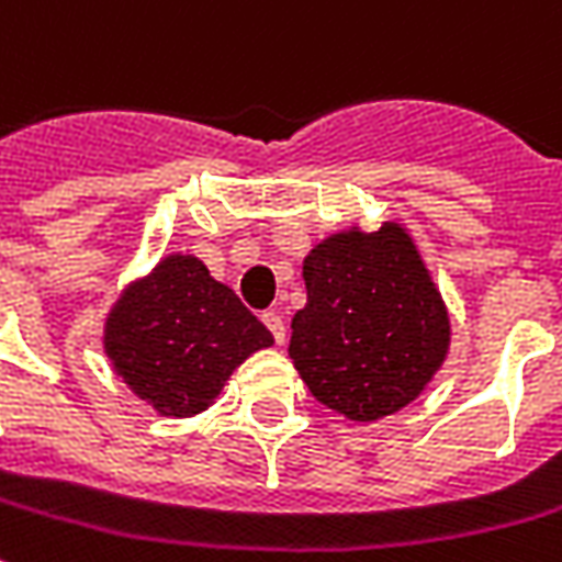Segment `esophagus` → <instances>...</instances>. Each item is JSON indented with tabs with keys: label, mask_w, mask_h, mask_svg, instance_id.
Instances as JSON below:
<instances>
[{
	"label": "esophagus",
	"mask_w": 562,
	"mask_h": 562,
	"mask_svg": "<svg viewBox=\"0 0 562 562\" xmlns=\"http://www.w3.org/2000/svg\"><path fill=\"white\" fill-rule=\"evenodd\" d=\"M261 319H265V325L270 328V335L277 337V344H285V322H282L280 313H273V310H270V313H265Z\"/></svg>",
	"instance_id": "obj_1"
}]
</instances>
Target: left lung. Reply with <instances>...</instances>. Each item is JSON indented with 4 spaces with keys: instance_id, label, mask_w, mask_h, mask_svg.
I'll return each instance as SVG.
<instances>
[{
    "instance_id": "left-lung-1",
    "label": "left lung",
    "mask_w": 562,
    "mask_h": 562,
    "mask_svg": "<svg viewBox=\"0 0 562 562\" xmlns=\"http://www.w3.org/2000/svg\"><path fill=\"white\" fill-rule=\"evenodd\" d=\"M304 282L289 356L316 402L374 423L423 395L447 359L450 313L407 227L337 231L310 249Z\"/></svg>"
}]
</instances>
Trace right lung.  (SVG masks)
<instances>
[{"instance_id":"obj_1","label":"right lung","mask_w":562,"mask_h":562,"mask_svg":"<svg viewBox=\"0 0 562 562\" xmlns=\"http://www.w3.org/2000/svg\"><path fill=\"white\" fill-rule=\"evenodd\" d=\"M273 335L225 282L186 252L160 258L117 297L103 325V349L136 398L160 417H194L255 349Z\"/></svg>"}]
</instances>
